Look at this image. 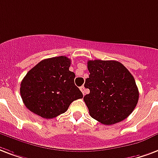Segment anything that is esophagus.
Here are the masks:
<instances>
[{
  "instance_id": "esophagus-1",
  "label": "esophagus",
  "mask_w": 158,
  "mask_h": 158,
  "mask_svg": "<svg viewBox=\"0 0 158 158\" xmlns=\"http://www.w3.org/2000/svg\"><path fill=\"white\" fill-rule=\"evenodd\" d=\"M80 90H81V92H82L83 93V94H84V95H85V86H81V87H80Z\"/></svg>"
}]
</instances>
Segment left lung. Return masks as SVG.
Here are the masks:
<instances>
[{
    "label": "left lung",
    "mask_w": 158,
    "mask_h": 158,
    "mask_svg": "<svg viewBox=\"0 0 158 158\" xmlns=\"http://www.w3.org/2000/svg\"><path fill=\"white\" fill-rule=\"evenodd\" d=\"M89 78L85 87L89 94L84 97L89 115L104 125L121 122L136 106L139 91L134 77L120 62L89 60Z\"/></svg>",
    "instance_id": "obj_1"
}]
</instances>
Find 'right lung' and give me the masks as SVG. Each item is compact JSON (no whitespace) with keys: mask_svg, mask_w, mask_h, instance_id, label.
<instances>
[{"mask_svg":"<svg viewBox=\"0 0 158 158\" xmlns=\"http://www.w3.org/2000/svg\"><path fill=\"white\" fill-rule=\"evenodd\" d=\"M65 56L47 58L29 70L21 83L20 93L26 107L36 115L52 119L66 111L73 100L83 98L69 71Z\"/></svg>","mask_w":158,"mask_h":158,"instance_id":"1","label":"right lung"}]
</instances>
